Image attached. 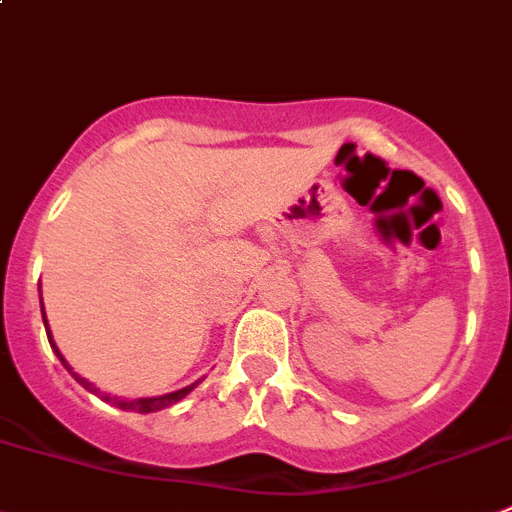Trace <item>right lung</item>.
Instances as JSON below:
<instances>
[{
  "label": "right lung",
  "instance_id": "right-lung-1",
  "mask_svg": "<svg viewBox=\"0 0 512 512\" xmlns=\"http://www.w3.org/2000/svg\"><path fill=\"white\" fill-rule=\"evenodd\" d=\"M40 307H42V299H40ZM42 322H45V332H48L50 348L55 350V355H58V358H60V363L65 365V370H68V373L73 375L75 381L81 383V386L86 388V391H91V393H98V396H101L103 401H106V403H114V406H119V409H124V411H137V414H149V411H162V409H170V406H175L177 401H182V398H185L187 393L192 391V388H195V386H198L200 381H203V378H200V381L190 383V386L180 388V391H172V393H164V396H152V398H134V401H126V398H116V396H109V393H101V391H98L96 386H93L91 381H88V378H83V375H78V373H75L73 368H70V363H68V360L63 358V353H60V350H58V345H55V340H53V332H50V327H48V317H45V307H42Z\"/></svg>",
  "mask_w": 512,
  "mask_h": 512
}]
</instances>
